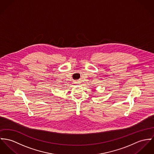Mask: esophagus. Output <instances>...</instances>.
Returning a JSON list of instances; mask_svg holds the SVG:
<instances>
[{
    "label": "esophagus",
    "instance_id": "esophagus-1",
    "mask_svg": "<svg viewBox=\"0 0 154 154\" xmlns=\"http://www.w3.org/2000/svg\"><path fill=\"white\" fill-rule=\"evenodd\" d=\"M80 83V82H79V81H76V82H75V84H79Z\"/></svg>",
    "mask_w": 154,
    "mask_h": 154
}]
</instances>
